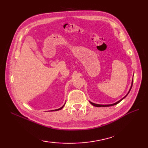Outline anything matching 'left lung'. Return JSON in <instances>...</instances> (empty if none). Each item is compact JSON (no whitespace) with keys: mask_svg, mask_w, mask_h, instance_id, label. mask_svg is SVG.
I'll return each mask as SVG.
<instances>
[{"mask_svg":"<svg viewBox=\"0 0 148 148\" xmlns=\"http://www.w3.org/2000/svg\"><path fill=\"white\" fill-rule=\"evenodd\" d=\"M132 84H133V79H132V84H131V86H130V90H129V91H128V93L126 95H125L123 98H122L121 100H119V101H118V102H115V103H112V104H105V105H103V104H97V103H93V102H90V103L92 105H93V106H94L95 107H109V106H114V105H116L117 104V103H118L119 102H120L121 100H123V99H124L125 97H126L127 95H128V94L129 93V92H130V90H131V88H132Z\"/></svg>","mask_w":148,"mask_h":148,"instance_id":"8db88e82","label":"left lung"}]
</instances>
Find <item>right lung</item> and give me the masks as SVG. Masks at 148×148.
Masks as SVG:
<instances>
[{
  "label": "right lung",
  "instance_id": "1",
  "mask_svg": "<svg viewBox=\"0 0 148 148\" xmlns=\"http://www.w3.org/2000/svg\"><path fill=\"white\" fill-rule=\"evenodd\" d=\"M65 105V104H64ZM64 105L62 107H61L60 108H59V109H55V110H51V111H59V110H60V109H62L63 108H64Z\"/></svg>",
  "mask_w": 148,
  "mask_h": 148
}]
</instances>
